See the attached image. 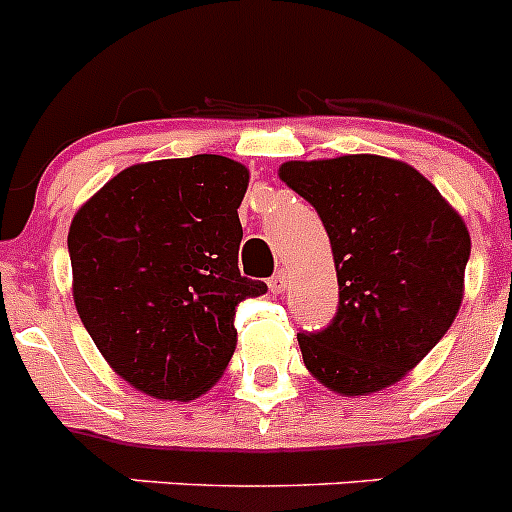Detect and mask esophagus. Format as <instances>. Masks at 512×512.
Segmentation results:
<instances>
[{
  "mask_svg": "<svg viewBox=\"0 0 512 512\" xmlns=\"http://www.w3.org/2000/svg\"><path fill=\"white\" fill-rule=\"evenodd\" d=\"M269 289L274 295H282L284 289H287V274H284V271H277V274L269 279Z\"/></svg>",
  "mask_w": 512,
  "mask_h": 512,
  "instance_id": "1",
  "label": "esophagus"
}]
</instances>
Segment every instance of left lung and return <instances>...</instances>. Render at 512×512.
Segmentation results:
<instances>
[{
    "mask_svg": "<svg viewBox=\"0 0 512 512\" xmlns=\"http://www.w3.org/2000/svg\"><path fill=\"white\" fill-rule=\"evenodd\" d=\"M279 179L318 210L338 274L333 323L297 336L307 372L343 397L392 387L454 323L472 251L467 223L397 158L287 161Z\"/></svg>",
    "mask_w": 512,
    "mask_h": 512,
    "instance_id": "obj_1",
    "label": "left lung"
}]
</instances>
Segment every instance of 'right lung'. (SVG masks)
Returning <instances> with one entry per match:
<instances>
[{
  "label": "right lung",
  "mask_w": 512,
  "mask_h": 512,
  "mask_svg": "<svg viewBox=\"0 0 512 512\" xmlns=\"http://www.w3.org/2000/svg\"><path fill=\"white\" fill-rule=\"evenodd\" d=\"M248 169L200 153L122 169L76 210L71 292L112 372L156 400L189 402L223 377L241 277L238 207Z\"/></svg>",
  "instance_id": "1"
}]
</instances>
